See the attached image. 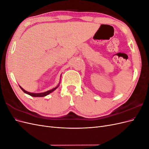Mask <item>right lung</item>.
Here are the masks:
<instances>
[{
  "instance_id": "obj_1",
  "label": "right lung",
  "mask_w": 149,
  "mask_h": 149,
  "mask_svg": "<svg viewBox=\"0 0 149 149\" xmlns=\"http://www.w3.org/2000/svg\"><path fill=\"white\" fill-rule=\"evenodd\" d=\"M59 85H60V83H59V84H58V85L56 87L54 88L53 89H51V90H49V91H46V92L41 93H29V92H28V91H25V90H24L21 86H20V88H21V89L22 90V91H23L25 93L29 94V95H30V96H33V97H43V96H47L48 94H50L51 93H52L53 91H55V90L58 86H59Z\"/></svg>"
}]
</instances>
